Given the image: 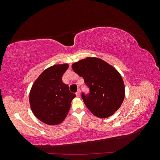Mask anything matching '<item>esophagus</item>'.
Listing matches in <instances>:
<instances>
[{
    "instance_id": "esophagus-1",
    "label": "esophagus",
    "mask_w": 160,
    "mask_h": 160,
    "mask_svg": "<svg viewBox=\"0 0 160 160\" xmlns=\"http://www.w3.org/2000/svg\"><path fill=\"white\" fill-rule=\"evenodd\" d=\"M80 94H81V91H80V90L79 89L78 91H77V93H76V96L77 97V98H79V97H80Z\"/></svg>"
}]
</instances>
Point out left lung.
Wrapping results in <instances>:
<instances>
[{
  "label": "left lung",
  "instance_id": "1",
  "mask_svg": "<svg viewBox=\"0 0 160 160\" xmlns=\"http://www.w3.org/2000/svg\"><path fill=\"white\" fill-rule=\"evenodd\" d=\"M72 69L82 77L89 93L81 94L85 105L100 118L112 115L122 105L125 86L119 72L108 62L96 57H88L72 65Z\"/></svg>",
  "mask_w": 160,
  "mask_h": 160
}]
</instances>
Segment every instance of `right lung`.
<instances>
[{"label": "right lung", "mask_w": 160, "mask_h": 160, "mask_svg": "<svg viewBox=\"0 0 160 160\" xmlns=\"http://www.w3.org/2000/svg\"><path fill=\"white\" fill-rule=\"evenodd\" d=\"M68 64L55 65L43 71L32 85L29 95L31 108L36 117L48 125L61 123L75 98L62 77Z\"/></svg>", "instance_id": "1"}]
</instances>
